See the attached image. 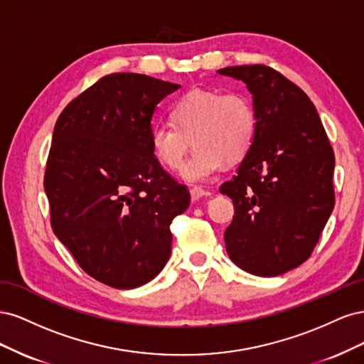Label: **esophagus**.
<instances>
[{"instance_id":"1","label":"esophagus","mask_w":364,"mask_h":364,"mask_svg":"<svg viewBox=\"0 0 364 364\" xmlns=\"http://www.w3.org/2000/svg\"><path fill=\"white\" fill-rule=\"evenodd\" d=\"M190 194H191V200H193V202L200 200L202 197L211 196L208 191H205V190H202V188H191V190H190Z\"/></svg>"}]
</instances>
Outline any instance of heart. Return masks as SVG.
Instances as JSON below:
<instances>
[{
	"instance_id": "1",
	"label": "heart",
	"mask_w": 364,
	"mask_h": 364,
	"mask_svg": "<svg viewBox=\"0 0 364 364\" xmlns=\"http://www.w3.org/2000/svg\"><path fill=\"white\" fill-rule=\"evenodd\" d=\"M171 115L174 124L153 126L151 149L164 167L178 170L193 141L196 153L181 171L190 185L211 181L225 162H240L257 136L255 107L241 92L193 90L173 106Z\"/></svg>"
}]
</instances>
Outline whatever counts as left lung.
<instances>
[{
	"label": "left lung",
	"mask_w": 364,
	"mask_h": 364,
	"mask_svg": "<svg viewBox=\"0 0 364 364\" xmlns=\"http://www.w3.org/2000/svg\"><path fill=\"white\" fill-rule=\"evenodd\" d=\"M246 83L258 129L235 176L220 186L234 202L225 232L229 258L257 277L308 259L334 209V151L314 105L266 65L217 71Z\"/></svg>",
	"instance_id": "left-lung-1"
}]
</instances>
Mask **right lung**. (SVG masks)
<instances>
[{
  "instance_id": "right-lung-1",
  "label": "right lung",
  "mask_w": 364,
  "mask_h": 364,
  "mask_svg": "<svg viewBox=\"0 0 364 364\" xmlns=\"http://www.w3.org/2000/svg\"><path fill=\"white\" fill-rule=\"evenodd\" d=\"M179 87L146 74L106 75L54 126L43 179L53 232L90 277L114 289L158 277L173 218L190 205L186 186L151 149L156 106Z\"/></svg>"
}]
</instances>
